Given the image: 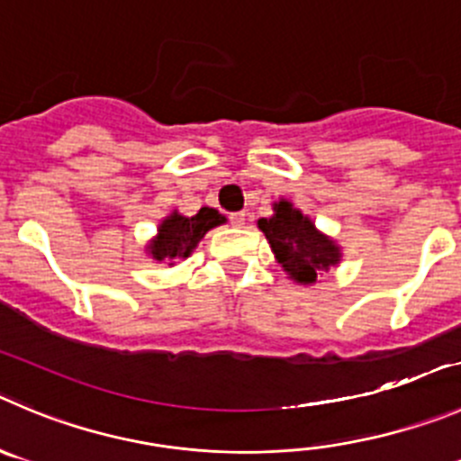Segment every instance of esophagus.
Wrapping results in <instances>:
<instances>
[{
  "label": "esophagus",
  "instance_id": "esophagus-1",
  "mask_svg": "<svg viewBox=\"0 0 461 461\" xmlns=\"http://www.w3.org/2000/svg\"><path fill=\"white\" fill-rule=\"evenodd\" d=\"M230 222L234 227H243L245 225V211H236V213H231Z\"/></svg>",
  "mask_w": 461,
  "mask_h": 461
}]
</instances>
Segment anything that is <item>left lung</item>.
Instances as JSON below:
<instances>
[{"label": "left lung", "mask_w": 461, "mask_h": 461, "mask_svg": "<svg viewBox=\"0 0 461 461\" xmlns=\"http://www.w3.org/2000/svg\"><path fill=\"white\" fill-rule=\"evenodd\" d=\"M257 225L270 243L275 261L300 286H312L318 275L341 264V245L322 234L312 218L295 209L294 202L279 197L273 202V216L259 218Z\"/></svg>", "instance_id": "1"}]
</instances>
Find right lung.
<instances>
[{
  "instance_id": "1",
  "label": "right lung",
  "mask_w": 461,
  "mask_h": 461,
  "mask_svg": "<svg viewBox=\"0 0 461 461\" xmlns=\"http://www.w3.org/2000/svg\"><path fill=\"white\" fill-rule=\"evenodd\" d=\"M227 218L211 206H202L195 216H184L177 209H172L157 227V236L148 240L145 255L152 261L175 266V261L188 259L193 255L204 234L213 227L222 225Z\"/></svg>"
}]
</instances>
